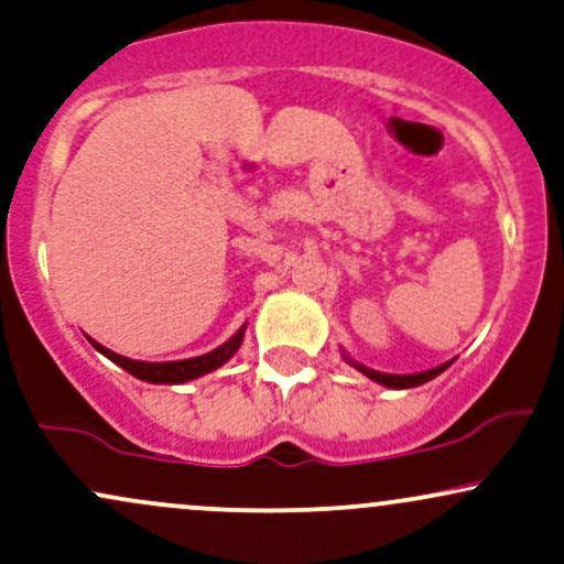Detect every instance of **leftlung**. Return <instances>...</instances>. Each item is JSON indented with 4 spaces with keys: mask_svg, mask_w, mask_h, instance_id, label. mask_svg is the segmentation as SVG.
<instances>
[{
    "mask_svg": "<svg viewBox=\"0 0 564 564\" xmlns=\"http://www.w3.org/2000/svg\"><path fill=\"white\" fill-rule=\"evenodd\" d=\"M345 360L352 368H358L360 373H366L368 379H373V381H377V384L390 387V390H408V387H419V384H424V381L435 379L437 373H443L445 368L451 366V364H443V366L430 368V371H422V373H381V371H373V368H368L364 364H355V360L347 358V355H345Z\"/></svg>",
    "mask_w": 564,
    "mask_h": 564,
    "instance_id": "obj_1",
    "label": "left lung"
}]
</instances>
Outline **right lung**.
<instances>
[{
	"label": "right lung",
	"mask_w": 564,
	"mask_h": 564,
	"mask_svg": "<svg viewBox=\"0 0 564 564\" xmlns=\"http://www.w3.org/2000/svg\"><path fill=\"white\" fill-rule=\"evenodd\" d=\"M243 332H246V323H243L241 328H238L236 334L230 336L228 341H225V345H219L217 349H212V352L198 355V358L166 360V364H145V360L124 358V355L113 352V349L97 345V341L89 339V336H87V339H89V345L97 349V352L106 355L108 360H113L116 366H121L127 373H132V377H138L142 381H151V384H183V381L198 379V377H204V373L217 371L219 366L228 364L232 355L238 352V347H241Z\"/></svg>",
	"instance_id": "add662e5"
}]
</instances>
